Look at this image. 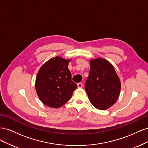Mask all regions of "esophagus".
I'll return each mask as SVG.
<instances>
[{"label": "esophagus", "instance_id": "obj_1", "mask_svg": "<svg viewBox=\"0 0 148 148\" xmlns=\"http://www.w3.org/2000/svg\"><path fill=\"white\" fill-rule=\"evenodd\" d=\"M77 86H78V88H81L83 87V84H82V83H78L77 84Z\"/></svg>", "mask_w": 148, "mask_h": 148}]
</instances>
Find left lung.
I'll use <instances>...</instances> for the list:
<instances>
[{
    "instance_id": "8db88e82",
    "label": "left lung",
    "mask_w": 148,
    "mask_h": 148,
    "mask_svg": "<svg viewBox=\"0 0 148 148\" xmlns=\"http://www.w3.org/2000/svg\"><path fill=\"white\" fill-rule=\"evenodd\" d=\"M84 88L93 106L97 109L106 110L117 101L121 83L113 65L98 58L90 60L89 75Z\"/></svg>"
}]
</instances>
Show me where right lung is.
<instances>
[{
  "mask_svg": "<svg viewBox=\"0 0 148 148\" xmlns=\"http://www.w3.org/2000/svg\"><path fill=\"white\" fill-rule=\"evenodd\" d=\"M70 61L57 56L47 61L39 70L35 88L40 100L46 106L59 108L70 99L77 88L68 69Z\"/></svg>",
  "mask_w": 148,
  "mask_h": 148,
  "instance_id": "add662e5",
  "label": "right lung"
}]
</instances>
